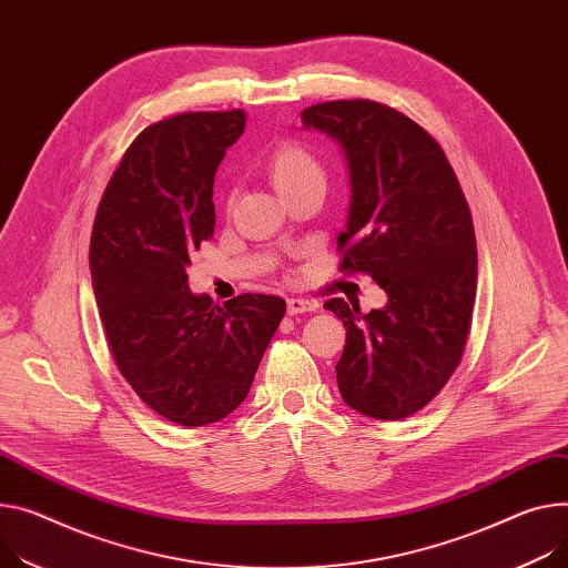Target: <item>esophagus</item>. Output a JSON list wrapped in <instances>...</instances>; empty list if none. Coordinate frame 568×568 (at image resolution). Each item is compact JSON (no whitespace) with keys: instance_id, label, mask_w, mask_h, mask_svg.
Here are the masks:
<instances>
[{"instance_id":"1","label":"esophagus","mask_w":568,"mask_h":568,"mask_svg":"<svg viewBox=\"0 0 568 568\" xmlns=\"http://www.w3.org/2000/svg\"><path fill=\"white\" fill-rule=\"evenodd\" d=\"M286 310H288L291 316H295V314H307V312H316V310H318V302L307 300V297H288Z\"/></svg>"}]
</instances>
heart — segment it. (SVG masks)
Listing matches in <instances>:
<instances>
[{"label": "heart", "instance_id": "1", "mask_svg": "<svg viewBox=\"0 0 568 568\" xmlns=\"http://www.w3.org/2000/svg\"><path fill=\"white\" fill-rule=\"evenodd\" d=\"M266 172L284 200L310 186H325L327 182L321 159L307 145L293 139H286L271 150Z\"/></svg>", "mask_w": 568, "mask_h": 568}]
</instances>
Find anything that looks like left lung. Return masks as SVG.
<instances>
[{
    "label": "left lung",
    "mask_w": 568,
    "mask_h": 568,
    "mask_svg": "<svg viewBox=\"0 0 568 568\" xmlns=\"http://www.w3.org/2000/svg\"><path fill=\"white\" fill-rule=\"evenodd\" d=\"M300 118L341 145L351 170L338 271L371 275L388 297L368 314L343 297L325 302L345 327L338 390L364 416L407 418L446 386L468 341L477 288L470 209L442 145L405 113L336 100Z\"/></svg>",
    "instance_id": "8db88e82"
}]
</instances>
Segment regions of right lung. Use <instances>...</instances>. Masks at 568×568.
I'll use <instances>...</instances> for the list:
<instances>
[{
	"mask_svg": "<svg viewBox=\"0 0 568 568\" xmlns=\"http://www.w3.org/2000/svg\"><path fill=\"white\" fill-rule=\"evenodd\" d=\"M245 111L150 124L113 172L91 234V275L122 377L184 427L223 420L247 396L286 302L243 293L223 307L189 291L191 254L213 236V178Z\"/></svg>",
	"mask_w": 568,
	"mask_h": 568,
	"instance_id": "1",
	"label": "right lung"
}]
</instances>
